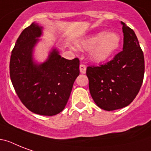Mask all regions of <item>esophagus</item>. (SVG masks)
Wrapping results in <instances>:
<instances>
[{
  "mask_svg": "<svg viewBox=\"0 0 151 151\" xmlns=\"http://www.w3.org/2000/svg\"><path fill=\"white\" fill-rule=\"evenodd\" d=\"M79 68H80L81 73H85V72H86V66H85V65H84V64H81Z\"/></svg>",
  "mask_w": 151,
  "mask_h": 151,
  "instance_id": "obj_1",
  "label": "esophagus"
}]
</instances>
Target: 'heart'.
Masks as SVG:
<instances>
[{
  "instance_id": "heart-1",
  "label": "heart",
  "mask_w": 151,
  "mask_h": 151,
  "mask_svg": "<svg viewBox=\"0 0 151 151\" xmlns=\"http://www.w3.org/2000/svg\"><path fill=\"white\" fill-rule=\"evenodd\" d=\"M120 44L121 37L117 34L100 31L82 39L79 43V47L89 51L92 60L102 63L106 61L114 54L119 48Z\"/></svg>"
}]
</instances>
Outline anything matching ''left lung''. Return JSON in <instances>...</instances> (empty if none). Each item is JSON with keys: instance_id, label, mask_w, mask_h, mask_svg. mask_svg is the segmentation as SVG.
<instances>
[{"instance_id": "1", "label": "left lung", "mask_w": 151, "mask_h": 151, "mask_svg": "<svg viewBox=\"0 0 151 151\" xmlns=\"http://www.w3.org/2000/svg\"><path fill=\"white\" fill-rule=\"evenodd\" d=\"M123 50L106 63L87 67L89 91L103 110L127 106L139 92L144 76V56L135 32L122 22Z\"/></svg>"}]
</instances>
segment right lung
Returning <instances> with one entry per match:
<instances>
[{
  "instance_id": "add662e5",
  "label": "right lung",
  "mask_w": 151,
  "mask_h": 151,
  "mask_svg": "<svg viewBox=\"0 0 151 151\" xmlns=\"http://www.w3.org/2000/svg\"><path fill=\"white\" fill-rule=\"evenodd\" d=\"M42 34L36 22L23 29L16 41L10 59V78L23 105L31 112L53 116L63 111L80 73L78 58L61 57L53 48L42 63L33 59V51Z\"/></svg>"
}]
</instances>
